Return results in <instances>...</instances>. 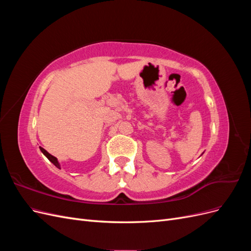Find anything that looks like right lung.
I'll use <instances>...</instances> for the list:
<instances>
[{
  "mask_svg": "<svg viewBox=\"0 0 251 251\" xmlns=\"http://www.w3.org/2000/svg\"><path fill=\"white\" fill-rule=\"evenodd\" d=\"M40 149H41V151H42V153H43L45 156H46V157L49 159V160L56 166L57 169H60V165H59V163H58V161H57V159H56L54 156H52L51 154H49L48 151H47L46 150H45V149H43V148H41V147H40Z\"/></svg>",
  "mask_w": 251,
  "mask_h": 251,
  "instance_id": "right-lung-1",
  "label": "right lung"
}]
</instances>
